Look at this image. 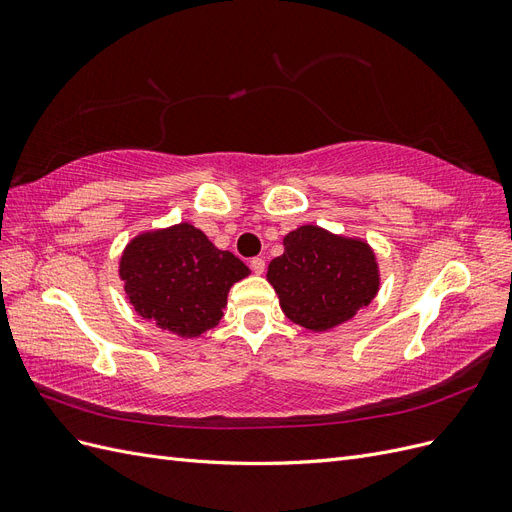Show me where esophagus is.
Listing matches in <instances>:
<instances>
[{
	"label": "esophagus",
	"instance_id": "obj_1",
	"mask_svg": "<svg viewBox=\"0 0 512 512\" xmlns=\"http://www.w3.org/2000/svg\"><path fill=\"white\" fill-rule=\"evenodd\" d=\"M250 267H252V271L256 275H262V273H265V260H262V258H252L250 260Z\"/></svg>",
	"mask_w": 512,
	"mask_h": 512
}]
</instances>
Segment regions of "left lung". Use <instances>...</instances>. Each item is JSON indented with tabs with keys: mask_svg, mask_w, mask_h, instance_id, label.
Masks as SVG:
<instances>
[{
	"mask_svg": "<svg viewBox=\"0 0 512 512\" xmlns=\"http://www.w3.org/2000/svg\"><path fill=\"white\" fill-rule=\"evenodd\" d=\"M267 282L286 318L324 333L374 301L382 277L374 247L365 239L303 224L284 237V254L269 262Z\"/></svg>",
	"mask_w": 512,
	"mask_h": 512,
	"instance_id": "left-lung-1",
	"label": "left lung"
}]
</instances>
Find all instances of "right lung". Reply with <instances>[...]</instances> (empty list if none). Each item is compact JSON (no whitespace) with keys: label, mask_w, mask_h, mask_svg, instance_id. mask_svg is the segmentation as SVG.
Listing matches in <instances>:
<instances>
[{"label":"right lung","mask_w":512,"mask_h":512,"mask_svg":"<svg viewBox=\"0 0 512 512\" xmlns=\"http://www.w3.org/2000/svg\"><path fill=\"white\" fill-rule=\"evenodd\" d=\"M250 273L190 222L138 232L119 258V280L136 314L183 339L218 327L228 290Z\"/></svg>","instance_id":"1"}]
</instances>
